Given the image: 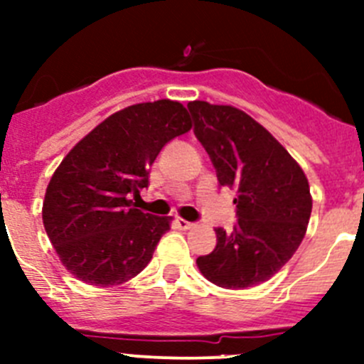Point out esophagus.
Returning <instances> with one entry per match:
<instances>
[{"label": "esophagus", "instance_id": "obj_1", "mask_svg": "<svg viewBox=\"0 0 364 364\" xmlns=\"http://www.w3.org/2000/svg\"><path fill=\"white\" fill-rule=\"evenodd\" d=\"M175 224H176V228H180V230H191V228L195 226V224H193V222L186 220V218H180V217L176 218Z\"/></svg>", "mask_w": 364, "mask_h": 364}]
</instances>
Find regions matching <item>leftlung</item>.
<instances>
[{
    "mask_svg": "<svg viewBox=\"0 0 364 364\" xmlns=\"http://www.w3.org/2000/svg\"><path fill=\"white\" fill-rule=\"evenodd\" d=\"M195 134L210 154L220 186L237 189L239 222L217 228V246L198 257L205 279L246 290L273 277L297 252L311 215L308 178L266 127L233 105L188 104Z\"/></svg>",
    "mask_w": 364,
    "mask_h": 364,
    "instance_id": "obj_1",
    "label": "left lung"
}]
</instances>
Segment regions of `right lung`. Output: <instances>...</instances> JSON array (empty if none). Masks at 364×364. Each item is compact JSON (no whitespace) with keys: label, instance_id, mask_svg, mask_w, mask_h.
Here are the masks:
<instances>
[{"label":"right lung","instance_id":"add662e5","mask_svg":"<svg viewBox=\"0 0 364 364\" xmlns=\"http://www.w3.org/2000/svg\"><path fill=\"white\" fill-rule=\"evenodd\" d=\"M193 127L180 102L156 100L114 112L80 140L45 191L43 226L58 257L78 281L107 288L149 264L171 217L133 204L149 182L160 149Z\"/></svg>","mask_w":364,"mask_h":364}]
</instances>
